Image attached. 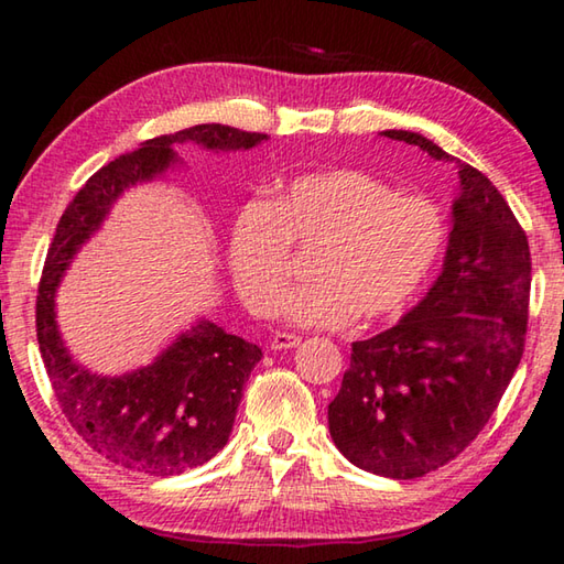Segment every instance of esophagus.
I'll return each mask as SVG.
<instances>
[{
  "mask_svg": "<svg viewBox=\"0 0 564 564\" xmlns=\"http://www.w3.org/2000/svg\"><path fill=\"white\" fill-rule=\"evenodd\" d=\"M301 343V336H295V333H283L279 330L275 336L271 338V348L273 350H289V348H295Z\"/></svg>",
  "mask_w": 564,
  "mask_h": 564,
  "instance_id": "esophagus-1",
  "label": "esophagus"
}]
</instances>
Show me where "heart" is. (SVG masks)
Masks as SVG:
<instances>
[{
	"instance_id": "b5f03b06",
	"label": "heart",
	"mask_w": 564,
	"mask_h": 564,
	"mask_svg": "<svg viewBox=\"0 0 564 564\" xmlns=\"http://www.w3.org/2000/svg\"><path fill=\"white\" fill-rule=\"evenodd\" d=\"M445 216L423 196H398L360 169L313 171L279 188L273 204H246L228 238V271L246 308L271 316L291 283V248H318L311 283L283 316L303 328L393 321L425 289L445 248Z\"/></svg>"
}]
</instances>
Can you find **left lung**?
I'll list each match as a JSON object with an SVG mask.
<instances>
[{"instance_id":"1","label":"left lung","mask_w":564,"mask_h":564,"mask_svg":"<svg viewBox=\"0 0 564 564\" xmlns=\"http://www.w3.org/2000/svg\"><path fill=\"white\" fill-rule=\"evenodd\" d=\"M383 137L451 154L413 131ZM443 273L398 326L356 340L328 405L338 451L360 470L413 480L455 460L488 425L520 366L532 259L492 181L460 164Z\"/></svg>"}]
</instances>
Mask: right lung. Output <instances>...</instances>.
Instances as JSON below:
<instances>
[{
    "instance_id": "right-lung-1",
    "label": "right lung",
    "mask_w": 564,
    "mask_h": 564,
    "mask_svg": "<svg viewBox=\"0 0 564 564\" xmlns=\"http://www.w3.org/2000/svg\"><path fill=\"white\" fill-rule=\"evenodd\" d=\"M263 139L269 137L224 123H198L149 139L101 166L76 191L56 224L36 293V340L62 413L91 451L113 465L166 477L212 460L231 435L243 383L261 360V348L212 321H198L151 366L119 378L97 376L64 348L54 321L56 285L121 191L174 164L171 147L194 141L212 151H236Z\"/></svg>"
}]
</instances>
